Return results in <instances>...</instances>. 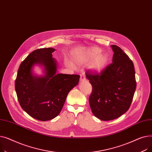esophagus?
<instances>
[{"label": "esophagus", "mask_w": 152, "mask_h": 152, "mask_svg": "<svg viewBox=\"0 0 152 152\" xmlns=\"http://www.w3.org/2000/svg\"><path fill=\"white\" fill-rule=\"evenodd\" d=\"M86 80V78L85 75H83V74H81V76H80V81L83 82V81H84Z\"/></svg>", "instance_id": "obj_1"}]
</instances>
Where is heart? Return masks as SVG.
<instances>
[{
    "mask_svg": "<svg viewBox=\"0 0 152 152\" xmlns=\"http://www.w3.org/2000/svg\"><path fill=\"white\" fill-rule=\"evenodd\" d=\"M101 52L102 49L98 47L88 48L76 57V60L81 63H88L91 61L89 69L94 73H100L105 69L109 60L108 54Z\"/></svg>",
    "mask_w": 152,
    "mask_h": 152,
    "instance_id": "1",
    "label": "heart"
}]
</instances>
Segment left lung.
Wrapping results in <instances>:
<instances>
[{
	"label": "left lung",
	"mask_w": 152,
	"mask_h": 152,
	"mask_svg": "<svg viewBox=\"0 0 152 152\" xmlns=\"http://www.w3.org/2000/svg\"><path fill=\"white\" fill-rule=\"evenodd\" d=\"M111 47L114 53L112 63L100 74H86L92 86L89 97L92 112L102 121L113 120L126 113L136 89L132 61L120 47Z\"/></svg>",
	"instance_id": "obj_1"
}]
</instances>
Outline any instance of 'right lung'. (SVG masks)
<instances>
[{
  "label": "right lung",
  "instance_id": "right-lung-1",
  "mask_svg": "<svg viewBox=\"0 0 152 152\" xmlns=\"http://www.w3.org/2000/svg\"><path fill=\"white\" fill-rule=\"evenodd\" d=\"M53 48L31 52L19 67L15 91L23 110L37 120L45 121L60 113L69 92L79 83L80 76L57 74V62L52 58ZM41 66L44 74H34V67Z\"/></svg>",
  "mask_w": 152,
  "mask_h": 152
}]
</instances>
